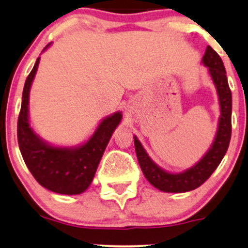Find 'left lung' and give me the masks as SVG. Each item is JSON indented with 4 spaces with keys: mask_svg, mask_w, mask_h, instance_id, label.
<instances>
[{
    "mask_svg": "<svg viewBox=\"0 0 248 248\" xmlns=\"http://www.w3.org/2000/svg\"><path fill=\"white\" fill-rule=\"evenodd\" d=\"M203 62L209 67L210 75H211L212 80L217 88L221 112L215 142L212 143V147L210 148L209 152L205 154V156L196 166L187 169L186 171L181 173H169L162 170L160 167L156 166L150 160L140 141L136 139V136L134 138L136 156H138L142 172L144 173L149 183L161 191L186 192L197 189L217 169L227 152V148H229L232 133V94L229 82H227L224 62L211 46L206 47L205 55L203 57Z\"/></svg>",
    "mask_w": 248,
    "mask_h": 248,
    "instance_id": "8db88e82",
    "label": "left lung"
}]
</instances>
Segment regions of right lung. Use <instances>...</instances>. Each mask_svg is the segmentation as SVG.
<instances>
[{
	"instance_id": "obj_1",
	"label": "right lung",
	"mask_w": 248,
	"mask_h": 248,
	"mask_svg": "<svg viewBox=\"0 0 248 248\" xmlns=\"http://www.w3.org/2000/svg\"><path fill=\"white\" fill-rule=\"evenodd\" d=\"M38 64L39 58H37L23 88L21 112L17 122L19 150L30 172L42 186L62 195H78L84 192L92 183L102 154L113 132L120 124L122 115L118 112L105 119L92 138L80 147L49 146L33 133L28 118L29 92Z\"/></svg>"
}]
</instances>
